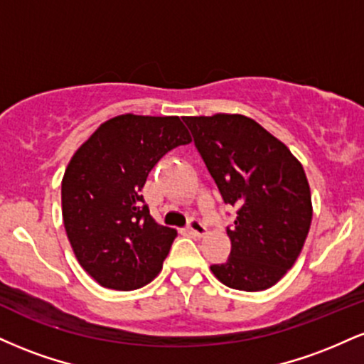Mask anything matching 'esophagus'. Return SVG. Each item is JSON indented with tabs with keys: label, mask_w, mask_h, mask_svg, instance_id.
<instances>
[{
	"label": "esophagus",
	"mask_w": 364,
	"mask_h": 364,
	"mask_svg": "<svg viewBox=\"0 0 364 364\" xmlns=\"http://www.w3.org/2000/svg\"><path fill=\"white\" fill-rule=\"evenodd\" d=\"M188 231H190L193 236H198V237L207 235V228L202 223H200L198 219H191L190 220V224H188Z\"/></svg>",
	"instance_id": "1"
}]
</instances>
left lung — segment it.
<instances>
[{"mask_svg":"<svg viewBox=\"0 0 364 364\" xmlns=\"http://www.w3.org/2000/svg\"><path fill=\"white\" fill-rule=\"evenodd\" d=\"M195 147L228 205L231 255L212 274L231 289L263 291L294 265L310 231L311 193L301 162L243 114L185 116Z\"/></svg>","mask_w":364,"mask_h":364,"instance_id":"left-lung-1","label":"left lung"}]
</instances>
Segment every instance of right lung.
Masks as SVG:
<instances>
[{"instance_id": "obj_1", "label": "right lung", "mask_w": 364, "mask_h": 364, "mask_svg": "<svg viewBox=\"0 0 364 364\" xmlns=\"http://www.w3.org/2000/svg\"><path fill=\"white\" fill-rule=\"evenodd\" d=\"M190 141L178 116L121 114L73 154L63 223L78 263L102 287L139 289L161 272L178 232L152 219L140 191L154 166Z\"/></svg>"}]
</instances>
